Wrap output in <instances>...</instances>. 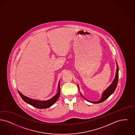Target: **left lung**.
Instances as JSON below:
<instances>
[{
  "mask_svg": "<svg viewBox=\"0 0 135 135\" xmlns=\"http://www.w3.org/2000/svg\"><path fill=\"white\" fill-rule=\"evenodd\" d=\"M117 69L115 78H114L113 81L112 83V84L103 92V94L102 95L101 99L97 102H92V101H90L86 99L87 101H88L89 102H90L91 103H101V102L104 101L114 92L115 89L117 88V86L118 79V67L117 65ZM78 87H79V86H78Z\"/></svg>",
  "mask_w": 135,
  "mask_h": 135,
  "instance_id": "left-lung-1",
  "label": "left lung"
}]
</instances>
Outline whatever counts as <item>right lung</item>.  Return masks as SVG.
<instances>
[{
    "label": "right lung",
    "instance_id": "1",
    "mask_svg": "<svg viewBox=\"0 0 135 135\" xmlns=\"http://www.w3.org/2000/svg\"><path fill=\"white\" fill-rule=\"evenodd\" d=\"M19 94L21 98L23 99L25 102L26 103L29 104L30 105L33 106L35 107H36L37 108H40V109H44V108H47L51 106L53 104L57 101L58 98L59 97V95L60 94V84L59 83V91L53 97L50 99L48 100L47 101H39V100H36L32 99L31 98H29L21 94L19 91H18Z\"/></svg>",
    "mask_w": 135,
    "mask_h": 135
}]
</instances>
